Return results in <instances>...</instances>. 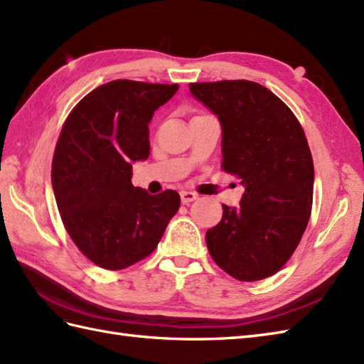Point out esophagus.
Segmentation results:
<instances>
[{
    "instance_id": "1",
    "label": "esophagus",
    "mask_w": 364,
    "mask_h": 364,
    "mask_svg": "<svg viewBox=\"0 0 364 364\" xmlns=\"http://www.w3.org/2000/svg\"><path fill=\"white\" fill-rule=\"evenodd\" d=\"M198 199V194L196 193H193V191H181V200H182V203H185V205H187V203H190V202H193V200H196Z\"/></svg>"
}]
</instances>
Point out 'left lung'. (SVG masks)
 Returning a JSON list of instances; mask_svg holds the SVG:
<instances>
[{
	"mask_svg": "<svg viewBox=\"0 0 364 364\" xmlns=\"http://www.w3.org/2000/svg\"><path fill=\"white\" fill-rule=\"evenodd\" d=\"M196 100L218 115L223 168L241 179L237 208L205 235L220 269L239 281H259L282 269L307 227L314 161L295 114L267 87L249 80L190 83Z\"/></svg>",
	"mask_w": 364,
	"mask_h": 364,
	"instance_id": "left-lung-1",
	"label": "left lung"
}]
</instances>
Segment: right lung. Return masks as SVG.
I'll return each instance as SVG.
<instances>
[{
	"label": "right lung",
	"mask_w": 364,
	"mask_h": 364,
	"mask_svg": "<svg viewBox=\"0 0 364 364\" xmlns=\"http://www.w3.org/2000/svg\"><path fill=\"white\" fill-rule=\"evenodd\" d=\"M179 90L114 80L87 94L66 119L52 162V187L66 232L87 259L122 270L153 253L181 207L174 190L148 194L131 183L149 156L154 111Z\"/></svg>",
	"instance_id": "add662e5"
}]
</instances>
